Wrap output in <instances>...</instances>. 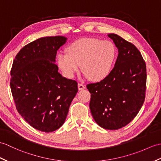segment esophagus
Wrapping results in <instances>:
<instances>
[{"label":"esophagus","mask_w":161,"mask_h":161,"mask_svg":"<svg viewBox=\"0 0 161 161\" xmlns=\"http://www.w3.org/2000/svg\"><path fill=\"white\" fill-rule=\"evenodd\" d=\"M85 88V86L82 84H78V89L79 91H81V90H84Z\"/></svg>","instance_id":"1"}]
</instances>
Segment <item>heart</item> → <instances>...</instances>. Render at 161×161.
<instances>
[{"instance_id": "obj_1", "label": "heart", "mask_w": 161, "mask_h": 161, "mask_svg": "<svg viewBox=\"0 0 161 161\" xmlns=\"http://www.w3.org/2000/svg\"><path fill=\"white\" fill-rule=\"evenodd\" d=\"M66 51L57 55V64L64 76L71 79L81 65L84 75L94 81L105 79L110 74L117 56V48L111 41L97 38L77 40Z\"/></svg>"}]
</instances>
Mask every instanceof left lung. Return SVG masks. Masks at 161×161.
Returning <instances> with one entry per match:
<instances>
[{
    "instance_id": "obj_1",
    "label": "left lung",
    "mask_w": 161,
    "mask_h": 161,
    "mask_svg": "<svg viewBox=\"0 0 161 161\" xmlns=\"http://www.w3.org/2000/svg\"><path fill=\"white\" fill-rule=\"evenodd\" d=\"M108 36L118 48L113 69L103 80L86 86L91 94L94 120L106 130L128 125L143 106L146 90V64L138 48L114 33Z\"/></svg>"
}]
</instances>
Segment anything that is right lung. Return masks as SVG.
Listing matches in <instances>:
<instances>
[{
    "label": "right lung",
    "instance_id": "obj_1",
    "mask_svg": "<svg viewBox=\"0 0 161 161\" xmlns=\"http://www.w3.org/2000/svg\"><path fill=\"white\" fill-rule=\"evenodd\" d=\"M64 36L44 37L29 43L16 55L10 87L16 109L36 130L51 132L64 124L78 91L76 81L62 77L55 64Z\"/></svg>",
    "mask_w": 161,
    "mask_h": 161
}]
</instances>
